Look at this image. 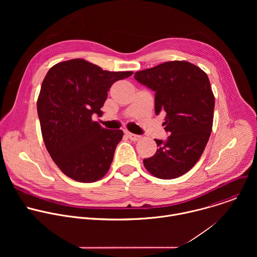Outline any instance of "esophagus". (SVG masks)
<instances>
[{"mask_svg": "<svg viewBox=\"0 0 257 257\" xmlns=\"http://www.w3.org/2000/svg\"><path fill=\"white\" fill-rule=\"evenodd\" d=\"M125 134H126L127 137H128L130 140H132V141H137V140H139V139L141 138L140 135L133 134V133H131V132H129V131H125Z\"/></svg>", "mask_w": 257, "mask_h": 257, "instance_id": "esophagus-1", "label": "esophagus"}]
</instances>
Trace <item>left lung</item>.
I'll return each mask as SVG.
<instances>
[{
  "instance_id": "1",
  "label": "left lung",
  "mask_w": 257,
  "mask_h": 257,
  "mask_svg": "<svg viewBox=\"0 0 257 257\" xmlns=\"http://www.w3.org/2000/svg\"><path fill=\"white\" fill-rule=\"evenodd\" d=\"M134 78L156 92V115L166 113L167 140L144 159L145 169L160 179L187 173L200 159L210 136L214 96L206 73L186 61H170L136 72Z\"/></svg>"
}]
</instances>
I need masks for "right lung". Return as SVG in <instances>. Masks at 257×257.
<instances>
[{
  "mask_svg": "<svg viewBox=\"0 0 257 257\" xmlns=\"http://www.w3.org/2000/svg\"><path fill=\"white\" fill-rule=\"evenodd\" d=\"M132 74L105 71L83 59L58 63L48 71L38 114L46 148L69 178L90 183L107 173L123 131L104 129L91 117L102 114L111 86Z\"/></svg>",
  "mask_w": 257,
  "mask_h": 257,
  "instance_id": "obj_1",
  "label": "right lung"
}]
</instances>
